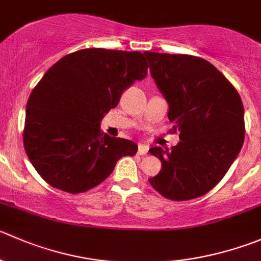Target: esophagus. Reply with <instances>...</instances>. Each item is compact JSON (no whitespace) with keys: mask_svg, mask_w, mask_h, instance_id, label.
Masks as SVG:
<instances>
[{"mask_svg":"<svg viewBox=\"0 0 261 261\" xmlns=\"http://www.w3.org/2000/svg\"><path fill=\"white\" fill-rule=\"evenodd\" d=\"M148 150H149L148 146L144 145V144H139V148H138L139 155H146V154H148Z\"/></svg>","mask_w":261,"mask_h":261,"instance_id":"34e87169","label":"esophagus"}]
</instances>
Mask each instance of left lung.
Masks as SVG:
<instances>
[{"label": "left lung", "mask_w": 261, "mask_h": 261, "mask_svg": "<svg viewBox=\"0 0 261 261\" xmlns=\"http://www.w3.org/2000/svg\"><path fill=\"white\" fill-rule=\"evenodd\" d=\"M151 77L168 103L179 143L153 146L162 169L149 184L176 201L199 198L224 177L244 144V105L233 85L203 58L144 52Z\"/></svg>", "instance_id": "1"}]
</instances>
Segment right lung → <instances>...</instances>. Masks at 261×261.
Masks as SVG:
<instances>
[{
    "label": "right lung",
    "instance_id": "right-lung-1",
    "mask_svg": "<svg viewBox=\"0 0 261 261\" xmlns=\"http://www.w3.org/2000/svg\"><path fill=\"white\" fill-rule=\"evenodd\" d=\"M140 52L87 48L65 56L33 89L27 103L24 148L50 186L79 194L105 181L138 145L100 131L106 113L135 80L146 76Z\"/></svg>",
    "mask_w": 261,
    "mask_h": 261
}]
</instances>
